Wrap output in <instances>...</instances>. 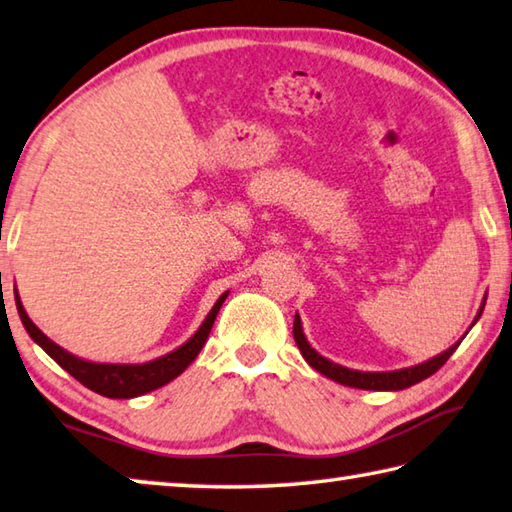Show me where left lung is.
Returning a JSON list of instances; mask_svg holds the SVG:
<instances>
[{
	"label": "left lung",
	"mask_w": 512,
	"mask_h": 512,
	"mask_svg": "<svg viewBox=\"0 0 512 512\" xmlns=\"http://www.w3.org/2000/svg\"><path fill=\"white\" fill-rule=\"evenodd\" d=\"M483 306H486V297H483V302L479 306L475 320H472V324H470V329L475 327L477 320L481 318ZM466 333H463V338H466ZM293 338H295L297 349L302 351L304 360L309 362L315 371H320L322 376L336 380V383H340V385L358 387V389H374V392H398V389H407L416 383H421V380H425V378H430L434 371H439L445 365V360H448L452 353L457 351V347L463 340V338L457 340L450 349L441 351L439 356H434L425 362H418V365H414V367H405V369H396V371H358V369L342 367V365H338V362H331L329 358L320 356V353L309 345V340H306L304 329H302V320L297 313H295V322H293Z\"/></svg>",
	"instance_id": "left-lung-1"
}]
</instances>
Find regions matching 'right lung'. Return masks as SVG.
<instances>
[{
	"label": "right lung",
	"instance_id": "obj_1",
	"mask_svg": "<svg viewBox=\"0 0 512 512\" xmlns=\"http://www.w3.org/2000/svg\"><path fill=\"white\" fill-rule=\"evenodd\" d=\"M228 293L230 291H226L219 297L215 306L210 309V313L206 315V320L201 322V327L194 331V336L188 342H183L181 347H176L174 351L165 353L161 358H154L150 362H94V360L73 356V353L62 349L60 345H55L51 338H46L44 333L35 327L33 320L29 318V313L24 311V304L20 300V295H17V288H15V304H17V313H20L24 329L29 331L33 342H37V345L49 353V356L58 362L64 371H69L73 378L80 380V383L89 387L91 392L107 398H136L167 385L170 380H174L176 376L188 369L190 362L199 356L201 347L206 345L212 324H215L217 313L221 309V304L226 302Z\"/></svg>",
	"mask_w": 512,
	"mask_h": 512
}]
</instances>
